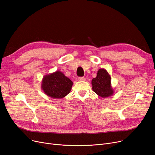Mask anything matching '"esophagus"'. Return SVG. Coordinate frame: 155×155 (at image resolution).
I'll return each instance as SVG.
<instances>
[{"instance_id":"1","label":"esophagus","mask_w":155,"mask_h":155,"mask_svg":"<svg viewBox=\"0 0 155 155\" xmlns=\"http://www.w3.org/2000/svg\"><path fill=\"white\" fill-rule=\"evenodd\" d=\"M78 80L79 81H85V80H86V78L85 77H79Z\"/></svg>"}]
</instances>
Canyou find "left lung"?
<instances>
[{"label":"left lung","mask_w":155,"mask_h":155,"mask_svg":"<svg viewBox=\"0 0 155 155\" xmlns=\"http://www.w3.org/2000/svg\"><path fill=\"white\" fill-rule=\"evenodd\" d=\"M111 78L108 72L104 68L99 69L96 77L92 80L93 91L103 98L113 96L114 90L111 86Z\"/></svg>","instance_id":"left-lung-1"}]
</instances>
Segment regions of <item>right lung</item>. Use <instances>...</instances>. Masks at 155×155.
Listing matches in <instances>:
<instances>
[{"instance_id": "obj_1", "label": "right lung", "mask_w": 155, "mask_h": 155, "mask_svg": "<svg viewBox=\"0 0 155 155\" xmlns=\"http://www.w3.org/2000/svg\"><path fill=\"white\" fill-rule=\"evenodd\" d=\"M73 82L63 72L56 71L44 76L41 89L47 96L53 99H62L70 92Z\"/></svg>"}]
</instances>
